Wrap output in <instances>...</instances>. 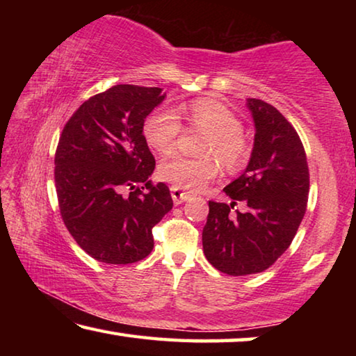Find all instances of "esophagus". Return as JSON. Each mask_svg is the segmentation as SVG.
Listing matches in <instances>:
<instances>
[{"mask_svg":"<svg viewBox=\"0 0 356 356\" xmlns=\"http://www.w3.org/2000/svg\"><path fill=\"white\" fill-rule=\"evenodd\" d=\"M171 196H172V201H174V204H176V206L185 202L190 197L188 193L182 191L180 188H176V186H171Z\"/></svg>","mask_w":356,"mask_h":356,"instance_id":"esophagus-1","label":"esophagus"}]
</instances>
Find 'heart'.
<instances>
[{
    "label": "heart",
    "instance_id": "obj_1",
    "mask_svg": "<svg viewBox=\"0 0 356 356\" xmlns=\"http://www.w3.org/2000/svg\"><path fill=\"white\" fill-rule=\"evenodd\" d=\"M190 131L206 134L200 154L204 159L172 156L159 166V177L180 190L196 191L220 172V163L227 171H237L250 159V143L242 134V120L226 105L213 99H197L184 106ZM144 140L156 154L170 155L176 150L182 122L171 108L150 113L143 127Z\"/></svg>",
    "mask_w": 356,
    "mask_h": 356
}]
</instances>
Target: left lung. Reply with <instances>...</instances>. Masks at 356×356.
Segmentation results:
<instances>
[{
    "label": "left lung",
    "mask_w": 356,
    "mask_h": 356,
    "mask_svg": "<svg viewBox=\"0 0 356 356\" xmlns=\"http://www.w3.org/2000/svg\"><path fill=\"white\" fill-rule=\"evenodd\" d=\"M256 135L250 163L225 193L232 202L209 201L202 248L216 270L231 276L261 273L291 246L309 193L305 147L291 122L267 102L248 99ZM243 202V213L230 212Z\"/></svg>",
    "instance_id": "left-lung-1"
}]
</instances>
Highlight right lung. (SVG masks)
Instances as JSON below:
<instances>
[{
  "instance_id": "right-lung-1",
  "label": "right lung",
  "mask_w": 356,
  "mask_h": 356,
  "mask_svg": "<svg viewBox=\"0 0 356 356\" xmlns=\"http://www.w3.org/2000/svg\"><path fill=\"white\" fill-rule=\"evenodd\" d=\"M161 88L118 84L72 114L59 136L55 184L65 227L95 261L125 265L154 248L152 227L172 209L170 188L152 185L155 159L144 120Z\"/></svg>"
}]
</instances>
